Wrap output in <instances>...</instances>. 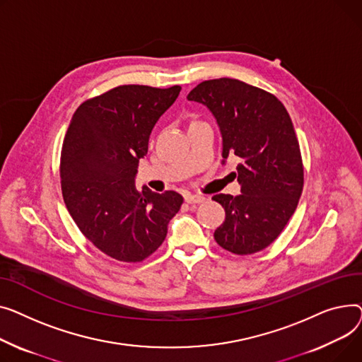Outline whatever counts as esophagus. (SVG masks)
Wrapping results in <instances>:
<instances>
[{
	"mask_svg": "<svg viewBox=\"0 0 362 362\" xmlns=\"http://www.w3.org/2000/svg\"><path fill=\"white\" fill-rule=\"evenodd\" d=\"M184 200L188 204H193V203H203L206 200V197L202 194H185Z\"/></svg>",
	"mask_w": 362,
	"mask_h": 362,
	"instance_id": "1",
	"label": "esophagus"
}]
</instances>
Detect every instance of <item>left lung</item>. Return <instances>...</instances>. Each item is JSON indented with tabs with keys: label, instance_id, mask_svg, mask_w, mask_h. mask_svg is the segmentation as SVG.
Masks as SVG:
<instances>
[{
	"label": "left lung",
	"instance_id": "obj_1",
	"mask_svg": "<svg viewBox=\"0 0 362 362\" xmlns=\"http://www.w3.org/2000/svg\"><path fill=\"white\" fill-rule=\"evenodd\" d=\"M187 99L203 103L216 118L222 163L228 156L241 162V194L211 197L225 209L216 243L238 256L264 250L293 215L304 185L300 144L286 108L274 95L228 77L202 81Z\"/></svg>",
	"mask_w": 362,
	"mask_h": 362
}]
</instances>
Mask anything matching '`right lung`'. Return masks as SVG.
Returning a JSON list of instances; mask_svg holds the SVG:
<instances>
[{"mask_svg":"<svg viewBox=\"0 0 362 362\" xmlns=\"http://www.w3.org/2000/svg\"><path fill=\"white\" fill-rule=\"evenodd\" d=\"M181 88L125 84L83 102L61 151L64 203L81 233L118 262L137 263L165 241L184 202L175 191L136 188L148 137Z\"/></svg>","mask_w":362,"mask_h":362,"instance_id":"obj_1","label":"right lung"}]
</instances>
